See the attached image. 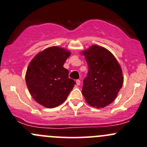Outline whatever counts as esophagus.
<instances>
[{
  "label": "esophagus",
  "mask_w": 147,
  "mask_h": 147,
  "mask_svg": "<svg viewBox=\"0 0 147 147\" xmlns=\"http://www.w3.org/2000/svg\"><path fill=\"white\" fill-rule=\"evenodd\" d=\"M76 84H77V85H80V84H81V81L80 80H76Z\"/></svg>",
  "instance_id": "34e87169"
}]
</instances>
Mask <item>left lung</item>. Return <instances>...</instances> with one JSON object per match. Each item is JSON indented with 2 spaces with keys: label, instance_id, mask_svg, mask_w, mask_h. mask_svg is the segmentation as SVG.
I'll return each mask as SVG.
<instances>
[{
  "label": "left lung",
  "instance_id": "1",
  "mask_svg": "<svg viewBox=\"0 0 147 147\" xmlns=\"http://www.w3.org/2000/svg\"><path fill=\"white\" fill-rule=\"evenodd\" d=\"M88 65L82 93L86 102L102 108L116 99L124 82L122 70L115 56L105 47L92 45L82 52Z\"/></svg>",
  "mask_w": 147,
  "mask_h": 147
}]
</instances>
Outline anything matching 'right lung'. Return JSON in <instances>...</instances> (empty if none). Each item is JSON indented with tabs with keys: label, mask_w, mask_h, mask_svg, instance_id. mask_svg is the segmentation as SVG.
I'll use <instances>...</instances> for the list:
<instances>
[{
	"label": "right lung",
	"mask_w": 147,
	"mask_h": 147,
	"mask_svg": "<svg viewBox=\"0 0 147 147\" xmlns=\"http://www.w3.org/2000/svg\"><path fill=\"white\" fill-rule=\"evenodd\" d=\"M69 51L53 46L38 53L28 67L26 82L32 98L47 108H54L66 100L75 84L63 67Z\"/></svg>",
	"instance_id": "add662e5"
}]
</instances>
